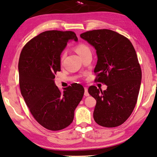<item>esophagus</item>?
Listing matches in <instances>:
<instances>
[{
    "label": "esophagus",
    "instance_id": "34e87169",
    "mask_svg": "<svg viewBox=\"0 0 157 157\" xmlns=\"http://www.w3.org/2000/svg\"><path fill=\"white\" fill-rule=\"evenodd\" d=\"M84 95H85V96H90V94H89V92H88V89H87V87H85V93H84Z\"/></svg>",
    "mask_w": 157,
    "mask_h": 157
}]
</instances>
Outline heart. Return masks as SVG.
Wrapping results in <instances>:
<instances>
[{"mask_svg": "<svg viewBox=\"0 0 157 157\" xmlns=\"http://www.w3.org/2000/svg\"><path fill=\"white\" fill-rule=\"evenodd\" d=\"M75 50H76V52H77L80 56L83 55L85 52H87L88 51H90V48H89V47L85 45V44H78V45L75 47ZM65 57H66V52H63L61 55V58H60L61 62L63 61V59H65Z\"/></svg>", "mask_w": 157, "mask_h": 157, "instance_id": "1", "label": "heart"}]
</instances>
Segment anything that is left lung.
<instances>
[{"mask_svg":"<svg viewBox=\"0 0 157 157\" xmlns=\"http://www.w3.org/2000/svg\"><path fill=\"white\" fill-rule=\"evenodd\" d=\"M96 50L95 82L107 85L102 91L90 86L88 92L96 100L94 119L100 126H120L131 115L137 101L141 70L135 50L128 38L109 29L81 34Z\"/></svg>","mask_w":157,"mask_h":157,"instance_id":"8db88e82","label":"left lung"}]
</instances>
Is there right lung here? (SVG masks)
Returning a JSON list of instances; mask_svg holds the SVG:
<instances>
[{
  "label": "right lung",
  "instance_id": "1",
  "mask_svg": "<svg viewBox=\"0 0 157 157\" xmlns=\"http://www.w3.org/2000/svg\"><path fill=\"white\" fill-rule=\"evenodd\" d=\"M69 40H78L75 32L47 31L26 43L20 53V91L35 120L51 131H60L72 122L84 88L74 83L62 92L54 82L61 71L60 55Z\"/></svg>",
  "mask_w": 157,
  "mask_h": 157
}]
</instances>
